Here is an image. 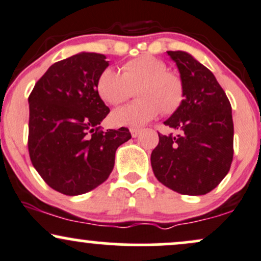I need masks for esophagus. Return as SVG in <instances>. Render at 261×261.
<instances>
[{
    "label": "esophagus",
    "mask_w": 261,
    "mask_h": 261,
    "mask_svg": "<svg viewBox=\"0 0 261 261\" xmlns=\"http://www.w3.org/2000/svg\"><path fill=\"white\" fill-rule=\"evenodd\" d=\"M130 133H131V136L133 137H137L141 133V128H136V127H131L130 128Z\"/></svg>",
    "instance_id": "obj_1"
}]
</instances>
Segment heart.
Segmentation results:
<instances>
[{
  "label": "heart",
  "instance_id": "obj_1",
  "mask_svg": "<svg viewBox=\"0 0 261 261\" xmlns=\"http://www.w3.org/2000/svg\"><path fill=\"white\" fill-rule=\"evenodd\" d=\"M163 60L153 55H140L125 62L122 73L113 67L101 71L97 80V92L109 106L124 103L137 88L139 100L118 108L112 114L116 126H142L158 114L172 115L182 106L185 87L181 77L170 72Z\"/></svg>",
  "mask_w": 261,
  "mask_h": 261
}]
</instances>
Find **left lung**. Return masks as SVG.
Wrapping results in <instances>:
<instances>
[{
    "label": "left lung",
    "mask_w": 261,
    "mask_h": 261,
    "mask_svg": "<svg viewBox=\"0 0 261 261\" xmlns=\"http://www.w3.org/2000/svg\"><path fill=\"white\" fill-rule=\"evenodd\" d=\"M185 87L182 106L152 151L155 178L182 195H205L222 181L233 160L232 107L214 73L185 51H168Z\"/></svg>",
    "instance_id": "8db88e82"
}]
</instances>
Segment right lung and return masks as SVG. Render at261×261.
Here are the masks:
<instances>
[{
  "mask_svg": "<svg viewBox=\"0 0 261 261\" xmlns=\"http://www.w3.org/2000/svg\"><path fill=\"white\" fill-rule=\"evenodd\" d=\"M106 56L80 53L55 62L29 95V157L44 181L65 195L88 193L109 178L126 127L101 130L109 114L97 80Z\"/></svg>",
  "mask_w": 261,
  "mask_h": 261,
  "instance_id": "obj_1",
  "label": "right lung"
}]
</instances>
